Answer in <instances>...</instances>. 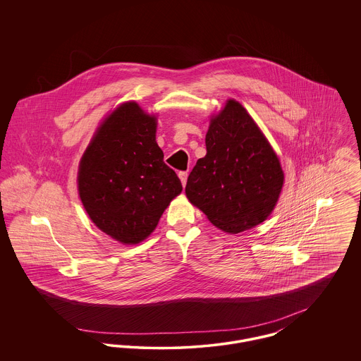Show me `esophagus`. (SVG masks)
Wrapping results in <instances>:
<instances>
[{
    "mask_svg": "<svg viewBox=\"0 0 361 361\" xmlns=\"http://www.w3.org/2000/svg\"><path fill=\"white\" fill-rule=\"evenodd\" d=\"M178 177H180V180H181V183H183V185H185V184H187V178H188V172L178 173Z\"/></svg>",
    "mask_w": 361,
    "mask_h": 361,
    "instance_id": "obj_1",
    "label": "esophagus"
}]
</instances>
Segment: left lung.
Wrapping results in <instances>:
<instances>
[{
  "mask_svg": "<svg viewBox=\"0 0 361 361\" xmlns=\"http://www.w3.org/2000/svg\"><path fill=\"white\" fill-rule=\"evenodd\" d=\"M207 154L189 174L185 193L208 221L237 234L264 222L274 211L284 173L274 149L235 100L211 119Z\"/></svg>",
  "mask_w": 361,
  "mask_h": 361,
  "instance_id": "8db88e82",
  "label": "left lung"
}]
</instances>
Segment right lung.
I'll return each instance as SVG.
<instances>
[{"label": "right lung", "mask_w": 361, "mask_h": 361, "mask_svg": "<svg viewBox=\"0 0 361 361\" xmlns=\"http://www.w3.org/2000/svg\"><path fill=\"white\" fill-rule=\"evenodd\" d=\"M157 118L137 103L118 106L99 127L78 169V192L102 231L135 245L154 231L183 185L155 142Z\"/></svg>", "instance_id": "obj_1"}]
</instances>
